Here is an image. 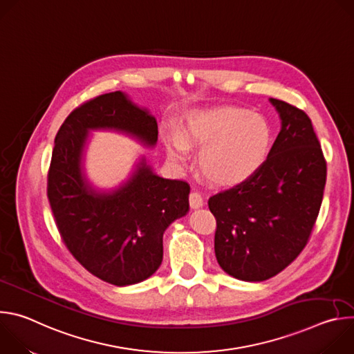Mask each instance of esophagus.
<instances>
[{"label": "esophagus", "instance_id": "esophagus-1", "mask_svg": "<svg viewBox=\"0 0 354 354\" xmlns=\"http://www.w3.org/2000/svg\"><path fill=\"white\" fill-rule=\"evenodd\" d=\"M189 205L192 209H200L203 206V197L197 192H192L189 196Z\"/></svg>", "mask_w": 354, "mask_h": 354}]
</instances>
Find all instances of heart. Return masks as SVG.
Segmentation results:
<instances>
[{
  "label": "heart",
  "instance_id": "b5f03b06",
  "mask_svg": "<svg viewBox=\"0 0 354 354\" xmlns=\"http://www.w3.org/2000/svg\"><path fill=\"white\" fill-rule=\"evenodd\" d=\"M165 142L169 158L178 164L186 162L189 147L200 148L198 165L203 175L214 185L235 186L266 164L273 129L261 113L223 105L190 113L183 133L171 131Z\"/></svg>",
  "mask_w": 354,
  "mask_h": 354
}]
</instances>
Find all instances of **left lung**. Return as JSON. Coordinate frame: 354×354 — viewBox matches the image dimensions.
Instances as JSON below:
<instances>
[{"mask_svg": "<svg viewBox=\"0 0 354 354\" xmlns=\"http://www.w3.org/2000/svg\"><path fill=\"white\" fill-rule=\"evenodd\" d=\"M281 130L262 169L209 198L216 217L214 252L221 269L243 281H263L306 248L326 183V161L306 112L270 97Z\"/></svg>", "mask_w": 354, "mask_h": 354, "instance_id": "1", "label": "left lung"}]
</instances>
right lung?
Instances as JSON below:
<instances>
[{
  "label": "right lung",
  "mask_w": 354,
  "mask_h": 354,
  "mask_svg": "<svg viewBox=\"0 0 354 354\" xmlns=\"http://www.w3.org/2000/svg\"><path fill=\"white\" fill-rule=\"evenodd\" d=\"M91 130L120 131L154 147L157 120L124 92L99 95L62 124L47 175L50 207L73 257L106 283L136 284L160 268L164 232L189 212L190 186L158 176L142 157L119 187L96 189L84 171Z\"/></svg>",
  "instance_id": "1"
}]
</instances>
